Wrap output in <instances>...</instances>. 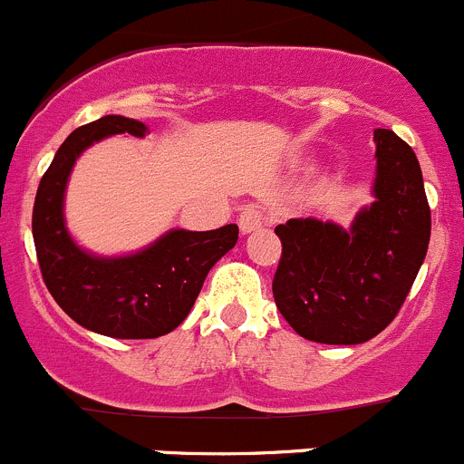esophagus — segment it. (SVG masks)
<instances>
[{
    "label": "esophagus",
    "instance_id": "esophagus-1",
    "mask_svg": "<svg viewBox=\"0 0 464 464\" xmlns=\"http://www.w3.org/2000/svg\"><path fill=\"white\" fill-rule=\"evenodd\" d=\"M261 226H266V214L261 212L259 208L247 205V208H243L241 212H238V227H241L243 234L259 230Z\"/></svg>",
    "mask_w": 464,
    "mask_h": 464
}]
</instances>
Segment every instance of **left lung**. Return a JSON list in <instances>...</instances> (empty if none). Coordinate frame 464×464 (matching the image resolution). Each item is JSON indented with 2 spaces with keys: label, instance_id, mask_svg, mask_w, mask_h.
<instances>
[{
  "label": "left lung",
  "instance_id": "1",
  "mask_svg": "<svg viewBox=\"0 0 464 464\" xmlns=\"http://www.w3.org/2000/svg\"><path fill=\"white\" fill-rule=\"evenodd\" d=\"M375 203L351 230L317 218L276 226L281 259L272 279L279 313L295 333L348 346L380 335L402 308L431 237V209L413 150L375 129Z\"/></svg>",
  "mask_w": 464,
  "mask_h": 464
}]
</instances>
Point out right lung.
I'll use <instances>...</instances> for the list:
<instances>
[{
	"instance_id": "1",
	"label": "right lung",
	"mask_w": 464,
	"mask_h": 464,
	"mask_svg": "<svg viewBox=\"0 0 464 464\" xmlns=\"http://www.w3.org/2000/svg\"><path fill=\"white\" fill-rule=\"evenodd\" d=\"M145 129L125 116H104L75 129L42 176L33 205V241L49 293L80 326L118 339H154L180 326L209 267L238 238L234 223L209 232L171 230L122 259H98L71 241L62 198L80 151L111 133L142 136Z\"/></svg>"
}]
</instances>
